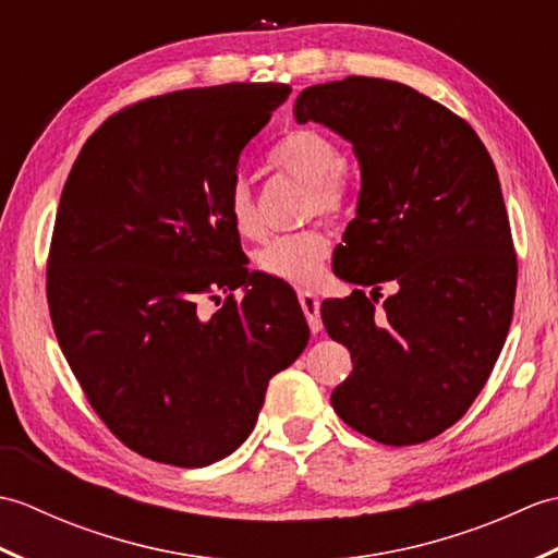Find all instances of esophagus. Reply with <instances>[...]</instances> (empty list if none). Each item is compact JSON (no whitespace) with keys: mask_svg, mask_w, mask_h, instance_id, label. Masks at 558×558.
Listing matches in <instances>:
<instances>
[{"mask_svg":"<svg viewBox=\"0 0 558 558\" xmlns=\"http://www.w3.org/2000/svg\"><path fill=\"white\" fill-rule=\"evenodd\" d=\"M298 298H300V304H302V312L306 316V322H310V328L314 330V333H318V330L324 328V324H322V312H318V310H322V302H318L316 292L300 290Z\"/></svg>","mask_w":558,"mask_h":558,"instance_id":"34e87169","label":"esophagus"}]
</instances>
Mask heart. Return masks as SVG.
<instances>
[{
	"label": "heart",
	"mask_w": 558,
	"mask_h": 558,
	"mask_svg": "<svg viewBox=\"0 0 558 558\" xmlns=\"http://www.w3.org/2000/svg\"><path fill=\"white\" fill-rule=\"evenodd\" d=\"M272 162L280 170L290 172L292 177L312 186L310 210L336 216V213L345 208L348 189L340 174L342 168H345V158H342L340 146L326 132H318V129L290 132L280 141L278 148L272 150ZM228 216L234 230L246 236V240H258L260 232H264L254 192L242 177H236L228 192ZM328 248V236L322 230L312 228L272 236L260 248L256 260L266 276L294 282V286H306V282H314L322 276Z\"/></svg>",
	"instance_id": "1"
}]
</instances>
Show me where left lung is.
<instances>
[{"instance_id":"8db88e82","label":"left lung","mask_w":558,"mask_h":558,"mask_svg":"<svg viewBox=\"0 0 558 558\" xmlns=\"http://www.w3.org/2000/svg\"><path fill=\"white\" fill-rule=\"evenodd\" d=\"M294 120L350 141L362 172L336 256L372 298L322 304L354 364L330 402L378 444L429 441L480 396L511 328L518 264L499 174L475 129L398 81L310 86ZM384 281L397 292L376 311Z\"/></svg>"}]
</instances>
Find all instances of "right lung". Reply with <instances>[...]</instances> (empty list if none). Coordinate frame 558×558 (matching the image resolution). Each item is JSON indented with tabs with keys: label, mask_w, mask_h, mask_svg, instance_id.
Instances as JSON below:
<instances>
[{
	"label": "right lung",
	"mask_w": 558,
	"mask_h": 558,
	"mask_svg": "<svg viewBox=\"0 0 558 558\" xmlns=\"http://www.w3.org/2000/svg\"><path fill=\"white\" fill-rule=\"evenodd\" d=\"M290 90L225 83L136 102L66 177L47 260L52 326L93 410L138 456L177 468L230 456L310 342L294 292L242 264L228 216L242 150ZM240 287V303L199 316L201 299Z\"/></svg>",
	"instance_id": "right-lung-1"
}]
</instances>
